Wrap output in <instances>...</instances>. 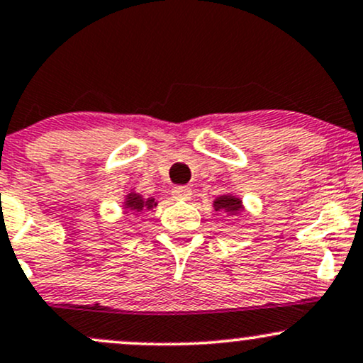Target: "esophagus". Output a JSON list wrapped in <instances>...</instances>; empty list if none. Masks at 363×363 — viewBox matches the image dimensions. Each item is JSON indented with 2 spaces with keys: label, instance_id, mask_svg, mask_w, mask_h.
<instances>
[{
  "label": "esophagus",
  "instance_id": "esophagus-1",
  "mask_svg": "<svg viewBox=\"0 0 363 363\" xmlns=\"http://www.w3.org/2000/svg\"><path fill=\"white\" fill-rule=\"evenodd\" d=\"M172 196L176 199H182V201H187L191 199V196H193V189L187 186H176L172 189Z\"/></svg>",
  "mask_w": 363,
  "mask_h": 363
}]
</instances>
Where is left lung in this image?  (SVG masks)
<instances>
[{"instance_id": "obj_1", "label": "left lung", "mask_w": 363, "mask_h": 363, "mask_svg": "<svg viewBox=\"0 0 363 363\" xmlns=\"http://www.w3.org/2000/svg\"><path fill=\"white\" fill-rule=\"evenodd\" d=\"M213 209L225 213L226 216H240L245 211V204H243L240 196L226 193L215 198V201H213Z\"/></svg>"}]
</instances>
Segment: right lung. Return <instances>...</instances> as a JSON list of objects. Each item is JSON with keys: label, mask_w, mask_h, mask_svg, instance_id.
Here are the masks:
<instances>
[{"label": "right lung", "mask_w": 363, "mask_h": 363, "mask_svg": "<svg viewBox=\"0 0 363 363\" xmlns=\"http://www.w3.org/2000/svg\"><path fill=\"white\" fill-rule=\"evenodd\" d=\"M157 204H159V201L155 198H143L142 194L132 189L125 194L121 208H123L125 213H142V211H150V209L157 208Z\"/></svg>", "instance_id": "obj_1"}]
</instances>
